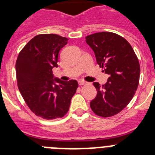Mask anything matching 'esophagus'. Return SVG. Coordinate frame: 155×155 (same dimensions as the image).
<instances>
[{"instance_id":"obj_1","label":"esophagus","mask_w":155,"mask_h":155,"mask_svg":"<svg viewBox=\"0 0 155 155\" xmlns=\"http://www.w3.org/2000/svg\"><path fill=\"white\" fill-rule=\"evenodd\" d=\"M78 84H79V85H84V84H87V82L86 81H78Z\"/></svg>"}]
</instances>
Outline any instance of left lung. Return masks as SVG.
<instances>
[{"label":"left lung","instance_id":"left-lung-1","mask_svg":"<svg viewBox=\"0 0 155 155\" xmlns=\"http://www.w3.org/2000/svg\"><path fill=\"white\" fill-rule=\"evenodd\" d=\"M85 39L97 64L109 74L103 85L93 83L97 95L90 102L91 109L102 117L115 116L130 103L137 89L140 73L138 58L128 41L113 32L101 31Z\"/></svg>","mask_w":155,"mask_h":155}]
</instances>
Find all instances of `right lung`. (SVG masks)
Masks as SVG:
<instances>
[{
	"label": "right lung",
	"mask_w": 155,
	"mask_h": 155,
	"mask_svg": "<svg viewBox=\"0 0 155 155\" xmlns=\"http://www.w3.org/2000/svg\"><path fill=\"white\" fill-rule=\"evenodd\" d=\"M68 41L57 34L37 35L20 51L16 61L17 84L23 99L35 116L46 120L65 116L78 87L76 80L53 79L59 52Z\"/></svg>",
	"instance_id": "1"
}]
</instances>
